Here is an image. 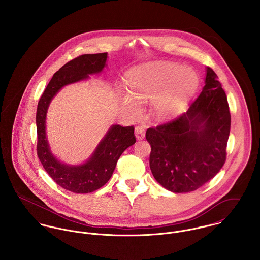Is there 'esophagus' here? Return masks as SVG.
Segmentation results:
<instances>
[{
	"instance_id": "esophagus-1",
	"label": "esophagus",
	"mask_w": 260,
	"mask_h": 260,
	"mask_svg": "<svg viewBox=\"0 0 260 260\" xmlns=\"http://www.w3.org/2000/svg\"><path fill=\"white\" fill-rule=\"evenodd\" d=\"M135 136L138 140H142L145 137V129L142 126L135 127Z\"/></svg>"
}]
</instances>
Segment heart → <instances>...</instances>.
Returning a JSON list of instances; mask_svg holds the SVG:
<instances>
[{"label": "heart", "mask_w": 260, "mask_h": 260, "mask_svg": "<svg viewBox=\"0 0 260 260\" xmlns=\"http://www.w3.org/2000/svg\"><path fill=\"white\" fill-rule=\"evenodd\" d=\"M198 78L191 69H182L174 63H155L147 69L132 75L130 96L134 101L153 99L154 110L159 116H169L179 110L194 93ZM136 110V105L129 101Z\"/></svg>", "instance_id": "b5f03b06"}]
</instances>
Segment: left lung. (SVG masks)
<instances>
[{
	"mask_svg": "<svg viewBox=\"0 0 260 260\" xmlns=\"http://www.w3.org/2000/svg\"><path fill=\"white\" fill-rule=\"evenodd\" d=\"M205 86L182 115L148 128L150 169L159 184L175 193L198 189L226 160L231 116L217 75L206 69Z\"/></svg>",
	"mask_w": 260,
	"mask_h": 260,
	"instance_id": "obj_1",
	"label": "left lung"
}]
</instances>
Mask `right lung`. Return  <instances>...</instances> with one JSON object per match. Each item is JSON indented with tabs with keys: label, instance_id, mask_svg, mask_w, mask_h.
<instances>
[{
	"label": "right lung",
	"instance_id": "1",
	"mask_svg": "<svg viewBox=\"0 0 260 260\" xmlns=\"http://www.w3.org/2000/svg\"><path fill=\"white\" fill-rule=\"evenodd\" d=\"M107 53L81 55L59 69L38 103L37 154L44 169L62 188L74 193H90L105 185L111 178L121 154L136 142L134 126L114 125L100 142L92 157L83 165L70 166L60 163L51 153L46 138V114L53 97L65 85L87 79L105 67Z\"/></svg>",
	"mask_w": 260,
	"mask_h": 260
}]
</instances>
